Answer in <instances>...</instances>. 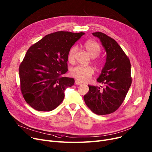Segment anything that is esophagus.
Here are the masks:
<instances>
[{
    "label": "esophagus",
    "instance_id": "obj_1",
    "mask_svg": "<svg viewBox=\"0 0 152 152\" xmlns=\"http://www.w3.org/2000/svg\"><path fill=\"white\" fill-rule=\"evenodd\" d=\"M75 84H76V85H81V84H82V83L80 82V81H79L78 80H76V81H75Z\"/></svg>",
    "mask_w": 152,
    "mask_h": 152
}]
</instances>
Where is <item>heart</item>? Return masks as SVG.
Here are the masks:
<instances>
[{
    "label": "heart",
    "instance_id": "obj_1",
    "mask_svg": "<svg viewBox=\"0 0 152 152\" xmlns=\"http://www.w3.org/2000/svg\"><path fill=\"white\" fill-rule=\"evenodd\" d=\"M84 48L86 50L88 55L92 58L97 57L101 53V47L96 42L88 40L84 43ZM76 51V47H72L68 54V60L69 63H72L75 60V55ZM98 68L102 67L103 63L101 60H97L95 61ZM94 69L91 66H77L72 68L70 71V75L71 76L77 79V80L81 82H86L91 76L93 75Z\"/></svg>",
    "mask_w": 152,
    "mask_h": 152
}]
</instances>
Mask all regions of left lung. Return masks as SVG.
Returning a JSON list of instances; mask_svg holds the SVG:
<instances>
[{
	"instance_id": "1",
	"label": "left lung",
	"mask_w": 152,
	"mask_h": 152,
	"mask_svg": "<svg viewBox=\"0 0 152 152\" xmlns=\"http://www.w3.org/2000/svg\"><path fill=\"white\" fill-rule=\"evenodd\" d=\"M100 39L106 53V60L97 81L105 88L89 85L84 96L87 106L97 115L115 112L123 102L132 84L131 65L129 58L113 38L102 32L92 33Z\"/></svg>"
}]
</instances>
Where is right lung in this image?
Returning <instances> with one entry per match:
<instances>
[{"instance_id":"add662e5","label":"right lung","mask_w":152,"mask_h":152,"mask_svg":"<svg viewBox=\"0 0 152 152\" xmlns=\"http://www.w3.org/2000/svg\"><path fill=\"white\" fill-rule=\"evenodd\" d=\"M84 33L56 31L45 36L27 51L19 67L20 89L29 105L51 111L64 99L66 89L75 84L68 71V54Z\"/></svg>"}]
</instances>
